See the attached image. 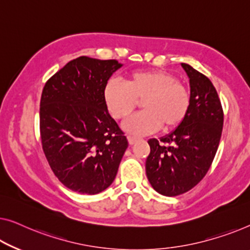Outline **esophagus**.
Instances as JSON below:
<instances>
[{"instance_id":"esophagus-1","label":"esophagus","mask_w":250,"mask_h":250,"mask_svg":"<svg viewBox=\"0 0 250 250\" xmlns=\"http://www.w3.org/2000/svg\"><path fill=\"white\" fill-rule=\"evenodd\" d=\"M128 141H129V144H130V145H135V144L137 143V141H138V138L129 136V137H128Z\"/></svg>"}]
</instances>
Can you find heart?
Returning a JSON list of instances; mask_svg holds the SVG:
<instances>
[{
  "label": "heart",
  "instance_id": "heart-1",
  "mask_svg": "<svg viewBox=\"0 0 250 250\" xmlns=\"http://www.w3.org/2000/svg\"><path fill=\"white\" fill-rule=\"evenodd\" d=\"M104 103L118 120H125L141 101L143 112L125 121L124 128L133 135H145L162 125L165 131L177 128L188 113L191 96L188 87L173 74L164 70L130 73L122 84L110 80L104 86Z\"/></svg>",
  "mask_w": 250,
  "mask_h": 250
}]
</instances>
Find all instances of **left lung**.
Here are the masks:
<instances>
[{"label":"left lung","mask_w":250,"mask_h":250,"mask_svg":"<svg viewBox=\"0 0 250 250\" xmlns=\"http://www.w3.org/2000/svg\"><path fill=\"white\" fill-rule=\"evenodd\" d=\"M182 67L189 80L188 113L168 135L149 139L146 174L152 188L165 196L189 191L206 176L218 150L223 112L213 84L188 64Z\"/></svg>","instance_id":"1"}]
</instances>
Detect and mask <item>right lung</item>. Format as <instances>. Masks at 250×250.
I'll list each match as a JSON object with an SVG mask.
<instances>
[{"instance_id": "1", "label": "right lung", "mask_w": 250, "mask_h": 250, "mask_svg": "<svg viewBox=\"0 0 250 250\" xmlns=\"http://www.w3.org/2000/svg\"><path fill=\"white\" fill-rule=\"evenodd\" d=\"M121 67L115 59L82 56L67 62L42 89L43 152L58 180L81 194H98L109 188L128 148L103 99L104 86Z\"/></svg>"}]
</instances>
